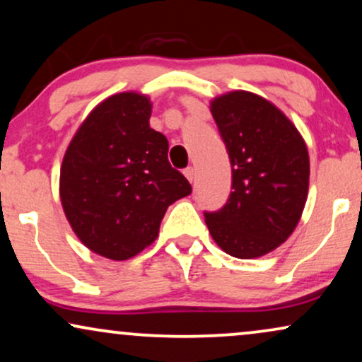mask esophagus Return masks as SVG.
Wrapping results in <instances>:
<instances>
[{"label": "esophagus", "instance_id": "34e87169", "mask_svg": "<svg viewBox=\"0 0 362 362\" xmlns=\"http://www.w3.org/2000/svg\"><path fill=\"white\" fill-rule=\"evenodd\" d=\"M184 175L189 178V182H194V178H195V170H194V167H187L185 170H184Z\"/></svg>", "mask_w": 362, "mask_h": 362}]
</instances>
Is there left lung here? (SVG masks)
I'll list each match as a JSON object with an SVG mask.
<instances>
[{"mask_svg": "<svg viewBox=\"0 0 362 362\" xmlns=\"http://www.w3.org/2000/svg\"><path fill=\"white\" fill-rule=\"evenodd\" d=\"M210 112L232 165V192L217 212H205L210 235L223 252L255 259L287 240L309 190V153L297 128L271 102L230 91Z\"/></svg>", "mask_w": 362, "mask_h": 362, "instance_id": "obj_1", "label": "left lung"}]
</instances>
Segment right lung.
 Instances as JSON below:
<instances>
[{"mask_svg":"<svg viewBox=\"0 0 362 362\" xmlns=\"http://www.w3.org/2000/svg\"><path fill=\"white\" fill-rule=\"evenodd\" d=\"M150 115L145 95H113L91 110L63 157L59 199L68 222L90 250L112 260L152 244L168 205L192 194Z\"/></svg>","mask_w":362,"mask_h":362,"instance_id":"1","label":"right lung"}]
</instances>
